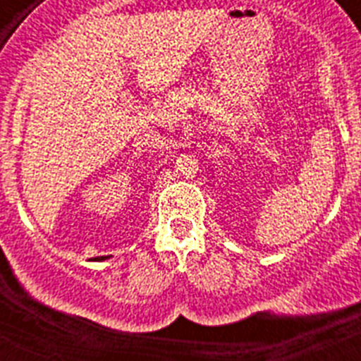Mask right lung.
Here are the masks:
<instances>
[{
  "label": "right lung",
  "instance_id": "right-lung-1",
  "mask_svg": "<svg viewBox=\"0 0 361 361\" xmlns=\"http://www.w3.org/2000/svg\"><path fill=\"white\" fill-rule=\"evenodd\" d=\"M104 258H108V257H99V258H97V260H104Z\"/></svg>",
  "mask_w": 361,
  "mask_h": 361
}]
</instances>
